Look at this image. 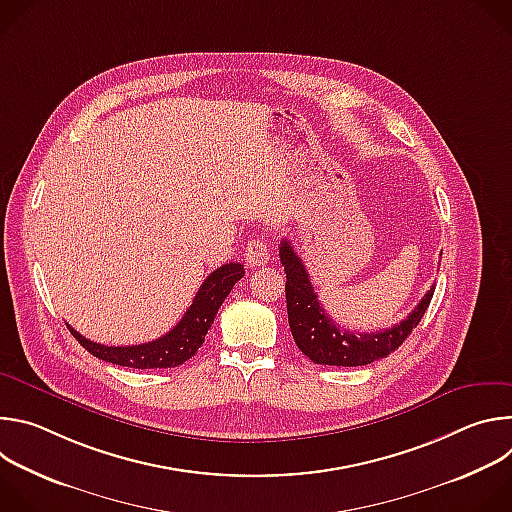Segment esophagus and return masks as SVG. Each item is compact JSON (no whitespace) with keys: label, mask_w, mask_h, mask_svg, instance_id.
<instances>
[{"label":"esophagus","mask_w":512,"mask_h":512,"mask_svg":"<svg viewBox=\"0 0 512 512\" xmlns=\"http://www.w3.org/2000/svg\"><path fill=\"white\" fill-rule=\"evenodd\" d=\"M245 263L249 267H261L269 263V245L263 239H253L245 247Z\"/></svg>","instance_id":"34e87169"}]
</instances>
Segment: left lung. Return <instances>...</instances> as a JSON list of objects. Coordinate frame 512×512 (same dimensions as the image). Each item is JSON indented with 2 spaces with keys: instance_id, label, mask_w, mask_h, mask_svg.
<instances>
[{
  "instance_id": "obj_1",
  "label": "left lung",
  "mask_w": 512,
  "mask_h": 512,
  "mask_svg": "<svg viewBox=\"0 0 512 512\" xmlns=\"http://www.w3.org/2000/svg\"><path fill=\"white\" fill-rule=\"evenodd\" d=\"M281 265L285 271V302L289 330L298 348L316 364H330V367H364L379 358L389 356L397 350L411 330L421 322L431 298V289L421 298L417 308L399 324L381 330L354 334L350 330H340L318 302L312 287L310 275L304 261L296 255L289 241H281L279 247Z\"/></svg>"
}]
</instances>
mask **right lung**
<instances>
[{"label":"right lung","instance_id":"add662e5","mask_svg":"<svg viewBox=\"0 0 512 512\" xmlns=\"http://www.w3.org/2000/svg\"><path fill=\"white\" fill-rule=\"evenodd\" d=\"M245 275L241 263H227L214 269L196 291L192 306L186 310L182 320L164 336L135 346H105L97 344L75 328L68 330L87 348L93 356L119 364L129 369H172L186 362L202 346L206 332L210 330L218 308L223 306L225 298L231 294L233 285Z\"/></svg>","mask_w":512,"mask_h":512}]
</instances>
